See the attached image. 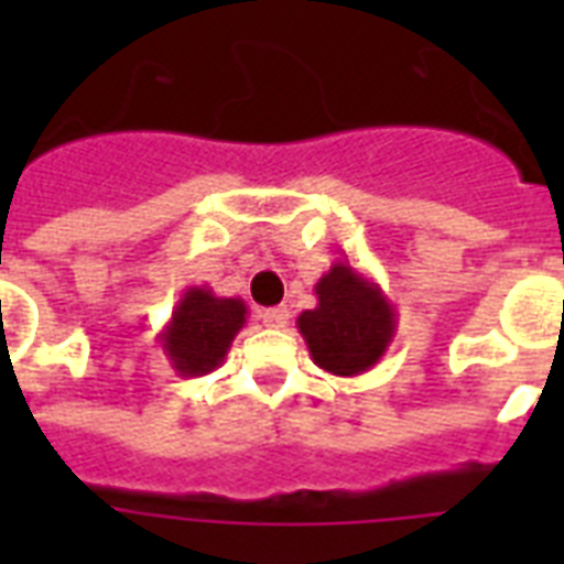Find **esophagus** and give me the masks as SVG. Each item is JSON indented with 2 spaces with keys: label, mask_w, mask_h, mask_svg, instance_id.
Segmentation results:
<instances>
[{
  "label": "esophagus",
  "mask_w": 564,
  "mask_h": 564,
  "mask_svg": "<svg viewBox=\"0 0 564 564\" xmlns=\"http://www.w3.org/2000/svg\"><path fill=\"white\" fill-rule=\"evenodd\" d=\"M260 318H263V325L269 327H286V322H290V310L286 307L260 310Z\"/></svg>",
  "instance_id": "1"
}]
</instances>
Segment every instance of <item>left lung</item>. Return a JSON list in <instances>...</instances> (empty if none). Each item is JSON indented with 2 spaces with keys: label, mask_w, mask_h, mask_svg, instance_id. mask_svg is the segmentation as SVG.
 Masks as SVG:
<instances>
[{
  "label": "left lung",
  "mask_w": 564,
  "mask_h": 564,
  "mask_svg": "<svg viewBox=\"0 0 564 564\" xmlns=\"http://www.w3.org/2000/svg\"><path fill=\"white\" fill-rule=\"evenodd\" d=\"M318 304L299 316L310 357L327 375L357 377L375 369L398 330V313L371 278L336 260L316 283Z\"/></svg>",
  "instance_id": "obj_1"
}]
</instances>
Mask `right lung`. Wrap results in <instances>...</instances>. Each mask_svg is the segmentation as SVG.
<instances>
[{"instance_id": "obj_1", "label": "right lung", "mask_w": 564, "mask_h": 564, "mask_svg": "<svg viewBox=\"0 0 564 564\" xmlns=\"http://www.w3.org/2000/svg\"><path fill=\"white\" fill-rule=\"evenodd\" d=\"M246 316L242 299H219L210 286H187L158 339L181 377H204L225 362Z\"/></svg>"}]
</instances>
